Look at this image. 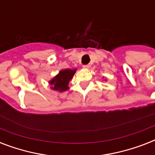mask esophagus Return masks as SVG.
Returning <instances> with one entry per match:
<instances>
[{"label":"esophagus","instance_id":"1","mask_svg":"<svg viewBox=\"0 0 155 155\" xmlns=\"http://www.w3.org/2000/svg\"><path fill=\"white\" fill-rule=\"evenodd\" d=\"M84 68H90V64H86V65L83 66Z\"/></svg>","mask_w":155,"mask_h":155}]
</instances>
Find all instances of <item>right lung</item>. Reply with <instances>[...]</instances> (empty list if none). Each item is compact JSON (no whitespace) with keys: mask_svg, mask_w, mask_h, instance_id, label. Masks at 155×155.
Returning a JSON list of instances; mask_svg holds the SVG:
<instances>
[{"mask_svg":"<svg viewBox=\"0 0 155 155\" xmlns=\"http://www.w3.org/2000/svg\"><path fill=\"white\" fill-rule=\"evenodd\" d=\"M75 71H76L75 69V70L65 69L60 71L58 75L50 81V84L52 86V89L58 92H63L68 90L69 88L68 87L69 81L72 79Z\"/></svg>","mask_w":155,"mask_h":155,"instance_id":"obj_1","label":"right lung"}]
</instances>
